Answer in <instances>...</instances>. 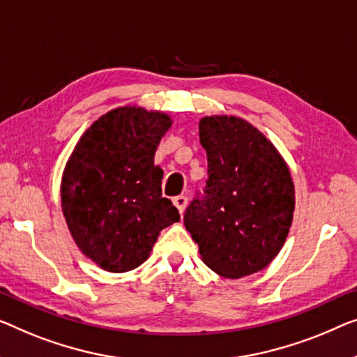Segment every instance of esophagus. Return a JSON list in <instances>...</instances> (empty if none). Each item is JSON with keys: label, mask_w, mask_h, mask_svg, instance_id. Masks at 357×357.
Returning a JSON list of instances; mask_svg holds the SVG:
<instances>
[{"label": "esophagus", "mask_w": 357, "mask_h": 357, "mask_svg": "<svg viewBox=\"0 0 357 357\" xmlns=\"http://www.w3.org/2000/svg\"><path fill=\"white\" fill-rule=\"evenodd\" d=\"M173 204H174V206H176V208L179 210L181 215H183L184 210H185V206H188V197H184V195L174 197Z\"/></svg>", "instance_id": "esophagus-1"}]
</instances>
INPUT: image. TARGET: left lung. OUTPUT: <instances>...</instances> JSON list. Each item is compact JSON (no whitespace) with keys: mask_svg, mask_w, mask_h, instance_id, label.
<instances>
[{"mask_svg":"<svg viewBox=\"0 0 357 357\" xmlns=\"http://www.w3.org/2000/svg\"><path fill=\"white\" fill-rule=\"evenodd\" d=\"M208 158L204 197H195L184 226L211 271L241 279L264 269L289 236L295 211L290 169L258 128L238 116L199 121Z\"/></svg>","mask_w":357,"mask_h":357,"instance_id":"obj_1","label":"left lung"}]
</instances>
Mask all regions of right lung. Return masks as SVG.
<instances>
[{"instance_id":"add662e5","label":"right lung","mask_w":357,"mask_h":357,"mask_svg":"<svg viewBox=\"0 0 357 357\" xmlns=\"http://www.w3.org/2000/svg\"><path fill=\"white\" fill-rule=\"evenodd\" d=\"M163 112L125 105L83 132L66 165L62 211L73 241L109 273H126L151 255L158 234L179 221L162 197L157 146L172 126Z\"/></svg>"}]
</instances>
